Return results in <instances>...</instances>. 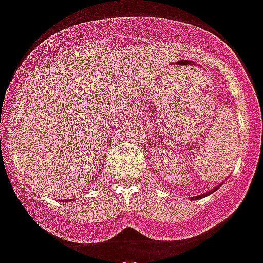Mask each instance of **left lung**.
Listing matches in <instances>:
<instances>
[{
	"mask_svg": "<svg viewBox=\"0 0 263 263\" xmlns=\"http://www.w3.org/2000/svg\"><path fill=\"white\" fill-rule=\"evenodd\" d=\"M222 184H223V182H222V183H219V184H218V186L213 187V189H211V190H209V191H207V193H204V194H200V195H198V196H193V198H190V199H193V200H198V199H200V198H204V196H207V195H211V194H213V193H215V191H217V190L219 189L220 186H222Z\"/></svg>",
	"mask_w": 263,
	"mask_h": 263,
	"instance_id": "left-lung-1",
	"label": "left lung"
}]
</instances>
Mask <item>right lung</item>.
<instances>
[{
  "label": "right lung",
  "mask_w": 263,
  "mask_h": 263,
  "mask_svg": "<svg viewBox=\"0 0 263 263\" xmlns=\"http://www.w3.org/2000/svg\"><path fill=\"white\" fill-rule=\"evenodd\" d=\"M68 200H69V199H68ZM70 200H72V199H70ZM61 202H64V200H61Z\"/></svg>",
  "instance_id": "right-lung-1"
}]
</instances>
